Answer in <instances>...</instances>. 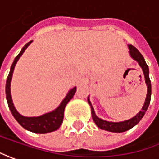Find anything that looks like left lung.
<instances>
[{
	"instance_id": "obj_1",
	"label": "left lung",
	"mask_w": 159,
	"mask_h": 159,
	"mask_svg": "<svg viewBox=\"0 0 159 159\" xmlns=\"http://www.w3.org/2000/svg\"><path fill=\"white\" fill-rule=\"evenodd\" d=\"M129 52L131 58L133 60H134L135 61H137L140 67L143 69V75H144L145 83H146V85H147V95H146L144 104H143V106L142 107L141 111L135 116L129 119V120H124V121H120V122L107 121V120H105L100 119V118H98L97 116L96 113H95V111H94V108L92 107L91 102L90 100V96L88 97V103H89L90 109H91L92 120L96 123L97 127L98 129L106 130V131H109V132H112V133H122V132H125V131H128L129 129H131L135 125H137L138 122L142 120V118L144 116L145 112L147 111V109L149 107V105H150V102H151V80H150V76H149V74H150L149 67H148V65L145 62L143 56L141 54V52L135 47H133L132 45H129Z\"/></svg>"
}]
</instances>
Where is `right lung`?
<instances>
[{"mask_svg":"<svg viewBox=\"0 0 159 159\" xmlns=\"http://www.w3.org/2000/svg\"><path fill=\"white\" fill-rule=\"evenodd\" d=\"M31 42H32V40L28 42L25 47L22 48L19 54L15 58L14 61L11 65L10 71H9V74H8V78H7V82H6V98H7L8 107H9V110L12 113V115L14 116L16 120L24 129L28 130V131H30V132L37 133V134H46V133H50L52 131H55L61 127V125L63 121L65 107L67 106V104L69 103V100L75 95L76 87H74L68 91L67 95L63 98L62 101L61 102L59 107L55 108L54 110H52V112H47L45 114H42L40 116H37V117H26V116L20 114L19 112L16 111L14 104H13L11 92H10V84H11L12 75H13L16 64L18 61L19 58L22 56L24 52L26 50V48L31 44Z\"/></svg>","mask_w":159,"mask_h":159,"instance_id":"obj_1","label":"right lung"}]
</instances>
